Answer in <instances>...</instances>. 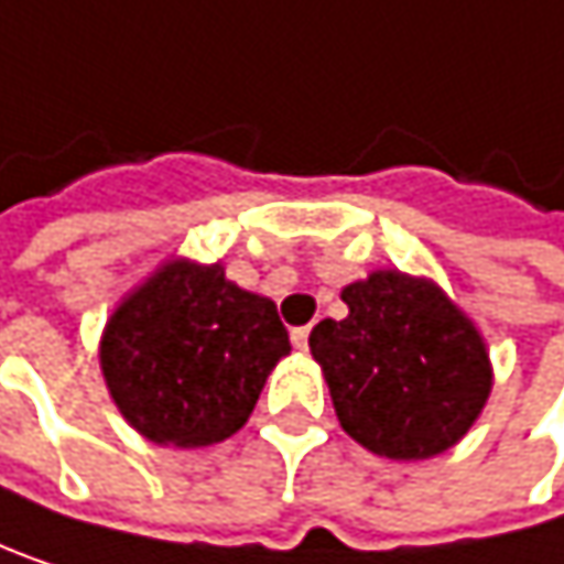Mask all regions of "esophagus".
Instances as JSON below:
<instances>
[{
    "instance_id": "34e87169",
    "label": "esophagus",
    "mask_w": 564,
    "mask_h": 564,
    "mask_svg": "<svg viewBox=\"0 0 564 564\" xmlns=\"http://www.w3.org/2000/svg\"><path fill=\"white\" fill-rule=\"evenodd\" d=\"M308 335H312V328H308V325L292 328V345H295L299 351H305V348H308Z\"/></svg>"
}]
</instances>
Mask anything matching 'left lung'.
<instances>
[{"label": "left lung", "instance_id": "left-lung-1", "mask_svg": "<svg viewBox=\"0 0 564 564\" xmlns=\"http://www.w3.org/2000/svg\"><path fill=\"white\" fill-rule=\"evenodd\" d=\"M348 315L312 328L341 430L388 459H430L456 446L492 394L476 322L426 275L375 269L341 289Z\"/></svg>", "mask_w": 564, "mask_h": 564}]
</instances>
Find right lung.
<instances>
[{
    "mask_svg": "<svg viewBox=\"0 0 564 564\" xmlns=\"http://www.w3.org/2000/svg\"><path fill=\"white\" fill-rule=\"evenodd\" d=\"M292 351L275 302L223 262L163 259L111 312L98 361L121 417L156 446H213L242 430Z\"/></svg>",
    "mask_w": 564,
    "mask_h": 564,
    "instance_id": "right-lung-1",
    "label": "right lung"
}]
</instances>
